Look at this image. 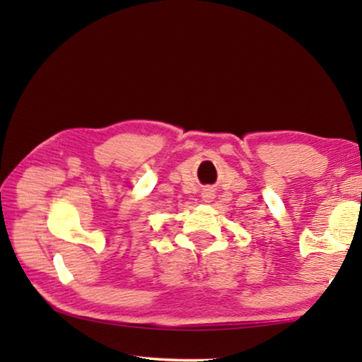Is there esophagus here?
Here are the masks:
<instances>
[{
	"mask_svg": "<svg viewBox=\"0 0 362 362\" xmlns=\"http://www.w3.org/2000/svg\"><path fill=\"white\" fill-rule=\"evenodd\" d=\"M204 198H206V199H209V201H211V198H212V196H211V193H206V194H204Z\"/></svg>",
	"mask_w": 362,
	"mask_h": 362,
	"instance_id": "34e87169",
	"label": "esophagus"
}]
</instances>
